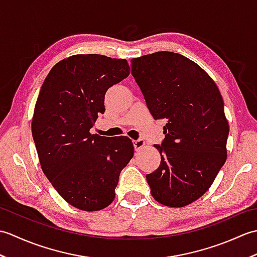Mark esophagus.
I'll return each instance as SVG.
<instances>
[{"label":"esophagus","mask_w":257,"mask_h":257,"mask_svg":"<svg viewBox=\"0 0 257 257\" xmlns=\"http://www.w3.org/2000/svg\"><path fill=\"white\" fill-rule=\"evenodd\" d=\"M134 147L136 151H139L146 147V141L144 139H138V140H134Z\"/></svg>","instance_id":"1"}]
</instances>
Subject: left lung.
<instances>
[{
    "label": "left lung",
    "mask_w": 257,
    "mask_h": 257,
    "mask_svg": "<svg viewBox=\"0 0 257 257\" xmlns=\"http://www.w3.org/2000/svg\"><path fill=\"white\" fill-rule=\"evenodd\" d=\"M132 74L154 118L167 120L162 145H155L160 166L146 177L151 195L166 206L191 204L226 161L230 125L221 92L204 69L173 52L133 58Z\"/></svg>",
    "instance_id": "left-lung-1"
}]
</instances>
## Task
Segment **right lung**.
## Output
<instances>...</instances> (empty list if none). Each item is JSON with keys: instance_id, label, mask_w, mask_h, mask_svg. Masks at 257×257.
<instances>
[{"instance_id": "right-lung-1", "label": "right lung", "mask_w": 257, "mask_h": 257, "mask_svg": "<svg viewBox=\"0 0 257 257\" xmlns=\"http://www.w3.org/2000/svg\"><path fill=\"white\" fill-rule=\"evenodd\" d=\"M129 74L125 59L78 54L58 62L38 94L32 136L41 168L59 195L81 211L111 203L120 172L134 157L129 138L90 133L105 112L107 90Z\"/></svg>"}]
</instances>
